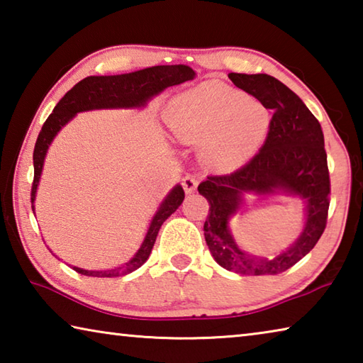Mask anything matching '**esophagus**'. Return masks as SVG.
I'll return each mask as SVG.
<instances>
[{"label":"esophagus","mask_w":363,"mask_h":363,"mask_svg":"<svg viewBox=\"0 0 363 363\" xmlns=\"http://www.w3.org/2000/svg\"><path fill=\"white\" fill-rule=\"evenodd\" d=\"M196 186H199V179H196L195 176L187 174V176L182 177V187H184V190H186L187 194H192L194 190L196 189Z\"/></svg>","instance_id":"obj_1"}]
</instances>
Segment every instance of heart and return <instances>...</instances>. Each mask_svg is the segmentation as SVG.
I'll list each match as a JSON object with an SVG mask.
<instances>
[{
  "mask_svg": "<svg viewBox=\"0 0 363 363\" xmlns=\"http://www.w3.org/2000/svg\"><path fill=\"white\" fill-rule=\"evenodd\" d=\"M168 121L184 143H203L213 168L229 171L253 157L267 136V107L218 82H206L171 102Z\"/></svg>",
  "mask_w": 363,
  "mask_h": 363,
  "instance_id": "1",
  "label": "heart"
}]
</instances>
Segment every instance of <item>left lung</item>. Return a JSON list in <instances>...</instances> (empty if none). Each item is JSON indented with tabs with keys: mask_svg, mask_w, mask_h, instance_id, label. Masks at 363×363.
I'll list each match as a JSON object with an SVG mask.
<instances>
[{
	"mask_svg": "<svg viewBox=\"0 0 363 363\" xmlns=\"http://www.w3.org/2000/svg\"><path fill=\"white\" fill-rule=\"evenodd\" d=\"M230 82L272 110L261 150L230 174L208 176L199 192L210 203L205 240L219 266L240 275H275L294 266L315 247L327 227L330 173L322 126L304 102L277 78L257 73H229ZM280 188L304 198L308 218L301 237L274 260L253 258L236 247L228 219L245 191L269 193Z\"/></svg>",
	"mask_w": 363,
	"mask_h": 363,
	"instance_id": "left-lung-1",
	"label": "left lung"
}]
</instances>
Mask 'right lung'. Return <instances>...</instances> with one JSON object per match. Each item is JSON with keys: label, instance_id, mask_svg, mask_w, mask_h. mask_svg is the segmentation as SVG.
Segmentation results:
<instances>
[{"label": "right lung", "instance_id": "obj_1", "mask_svg": "<svg viewBox=\"0 0 363 363\" xmlns=\"http://www.w3.org/2000/svg\"><path fill=\"white\" fill-rule=\"evenodd\" d=\"M194 77L195 72L187 65H157L133 73H123V75L86 77L82 82L73 86L69 93L57 102V106L54 107L52 113L48 116V120L45 121V125H43L38 134V139H36L33 150L35 174L32 182V194H30L32 210H35V194L40 182L43 162H45L48 147L51 144L54 136L59 133L60 128L65 123H69L78 112L93 108L140 107L150 97L162 93L168 86L181 84L192 79ZM182 200L184 189L181 186H176L171 190V194L167 196V200L163 201L162 206H160L155 216H153L139 251L125 266L110 270H83L79 267L73 269L82 275H89V277H118V275H126L133 272V270L139 269L149 259L160 227L181 206Z\"/></svg>", "mask_w": 363, "mask_h": 363}]
</instances>
